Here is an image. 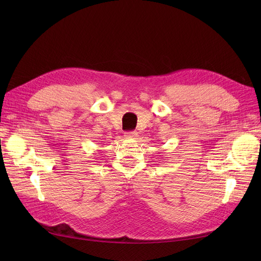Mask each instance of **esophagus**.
Listing matches in <instances>:
<instances>
[{
  "label": "esophagus",
  "mask_w": 261,
  "mask_h": 261,
  "mask_svg": "<svg viewBox=\"0 0 261 261\" xmlns=\"http://www.w3.org/2000/svg\"><path fill=\"white\" fill-rule=\"evenodd\" d=\"M125 139H136L138 137L137 132H128L124 135Z\"/></svg>",
  "instance_id": "obj_1"
}]
</instances>
